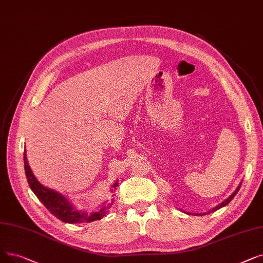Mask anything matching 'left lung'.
<instances>
[{
	"mask_svg": "<svg viewBox=\"0 0 263 263\" xmlns=\"http://www.w3.org/2000/svg\"><path fill=\"white\" fill-rule=\"evenodd\" d=\"M241 185H242V182H241V184H239L238 186H237V188L235 189V191L232 193V195L229 197V198H228V199H226L223 202H221L220 204H218V205H217V206L216 208H214L213 210H211L210 212H208V213H204V214H196V215H200V216H203V215H205V214H210V213H212V212H215V211H217V210H219V209H221V208H223V206H226V205L227 204H229L231 201H232V199L236 196V193H237V191L239 190V188H241Z\"/></svg>",
	"mask_w": 263,
	"mask_h": 263,
	"instance_id": "left-lung-1",
	"label": "left lung"
}]
</instances>
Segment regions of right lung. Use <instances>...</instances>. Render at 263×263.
Returning a JSON list of instances; mask_svg holds the SVG:
<instances>
[{
  "label": "right lung",
  "mask_w": 263,
  "mask_h": 263,
  "mask_svg": "<svg viewBox=\"0 0 263 263\" xmlns=\"http://www.w3.org/2000/svg\"><path fill=\"white\" fill-rule=\"evenodd\" d=\"M24 161H25V171L26 176L29 182V186L31 190L34 192V195L37 197V199L45 205L53 216L60 219L63 222L67 223H82V222H91L100 220L103 218V216L107 214L108 210L110 209L111 204H103L97 212L87 213L84 211H78L73 208V205L68 202V200L62 196L61 193L57 192L52 189L47 187H44L41 182L35 178L30 165L28 163L26 149L24 153ZM118 187V181L112 185V188L116 189Z\"/></svg>",
  "instance_id": "1"
}]
</instances>
